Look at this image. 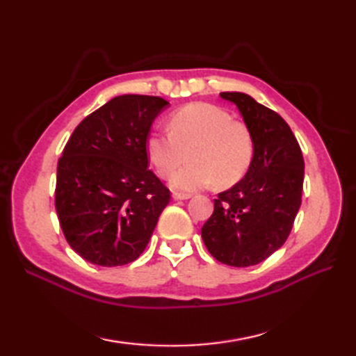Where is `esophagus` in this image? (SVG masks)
<instances>
[{
	"label": "esophagus",
	"instance_id": "34e87169",
	"mask_svg": "<svg viewBox=\"0 0 356 356\" xmlns=\"http://www.w3.org/2000/svg\"><path fill=\"white\" fill-rule=\"evenodd\" d=\"M172 199H176V200H188V199H191V194L172 193Z\"/></svg>",
	"mask_w": 356,
	"mask_h": 356
}]
</instances>
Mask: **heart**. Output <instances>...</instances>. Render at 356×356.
<instances>
[{"label":"heart","mask_w":356,"mask_h":356,"mask_svg":"<svg viewBox=\"0 0 356 356\" xmlns=\"http://www.w3.org/2000/svg\"><path fill=\"white\" fill-rule=\"evenodd\" d=\"M147 154L161 176L171 177L174 190L195 191L211 184L231 186L245 176L254 159L249 128L213 104L195 102L172 113L168 133L153 131L147 138Z\"/></svg>","instance_id":"heart-1"}]
</instances>
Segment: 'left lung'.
Here are the masks:
<instances>
[{"instance_id": "obj_1", "label": "left lung", "mask_w": 356, "mask_h": 356, "mask_svg": "<svg viewBox=\"0 0 356 356\" xmlns=\"http://www.w3.org/2000/svg\"><path fill=\"white\" fill-rule=\"evenodd\" d=\"M238 108L254 139L245 177L214 200L202 228L211 255L228 266L259 264L289 237L301 205L305 161L297 139L275 111L238 92L220 93Z\"/></svg>"}]
</instances>
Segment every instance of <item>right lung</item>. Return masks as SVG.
<instances>
[{
    "mask_svg": "<svg viewBox=\"0 0 356 356\" xmlns=\"http://www.w3.org/2000/svg\"><path fill=\"white\" fill-rule=\"evenodd\" d=\"M168 102L113 97L74 128L58 162L55 207L65 240L97 266H122L147 248L170 191L148 170L147 138Z\"/></svg>",
    "mask_w": 356,
    "mask_h": 356,
    "instance_id": "1",
    "label": "right lung"
}]
</instances>
